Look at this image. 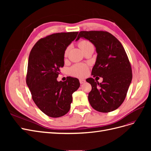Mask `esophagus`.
<instances>
[{
    "instance_id": "1",
    "label": "esophagus",
    "mask_w": 151,
    "mask_h": 151,
    "mask_svg": "<svg viewBox=\"0 0 151 151\" xmlns=\"http://www.w3.org/2000/svg\"><path fill=\"white\" fill-rule=\"evenodd\" d=\"M79 82H80V84H83V83H84L85 82H86V80H84V79H79Z\"/></svg>"
}]
</instances>
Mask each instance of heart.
<instances>
[{
	"mask_svg": "<svg viewBox=\"0 0 151 151\" xmlns=\"http://www.w3.org/2000/svg\"><path fill=\"white\" fill-rule=\"evenodd\" d=\"M91 45V43L88 40H81L78 43L79 47L83 50L86 47H87L89 45ZM68 52V48H67L64 53V55L66 57L67 55V53ZM70 75L77 77H84L86 76H87L88 73V67L85 64H83V63H77L73 65L70 68Z\"/></svg>",
	"mask_w": 151,
	"mask_h": 151,
	"instance_id": "b5f03b06",
	"label": "heart"
}]
</instances>
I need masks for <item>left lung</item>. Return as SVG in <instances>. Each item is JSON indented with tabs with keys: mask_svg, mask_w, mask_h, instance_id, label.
Returning <instances> with one entry per match:
<instances>
[{
	"mask_svg": "<svg viewBox=\"0 0 151 151\" xmlns=\"http://www.w3.org/2000/svg\"><path fill=\"white\" fill-rule=\"evenodd\" d=\"M84 38L93 43L98 53L91 74L103 77L99 83L93 78L86 81L92 89L88 95L95 110L108 113L115 110L124 101L132 79L130 61L122 43L104 31H80L76 40Z\"/></svg>",
	"mask_w": 151,
	"mask_h": 151,
	"instance_id": "obj_1",
	"label": "left lung"
}]
</instances>
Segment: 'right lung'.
<instances>
[{"mask_svg": "<svg viewBox=\"0 0 151 151\" xmlns=\"http://www.w3.org/2000/svg\"><path fill=\"white\" fill-rule=\"evenodd\" d=\"M78 32L57 33L40 39L29 53L26 84L32 99L45 115L60 117L70 108L72 94L79 88V79L68 77L58 82L60 68L64 65L67 47Z\"/></svg>", "mask_w": 151, "mask_h": 151, "instance_id": "obj_1", "label": "right lung"}]
</instances>
